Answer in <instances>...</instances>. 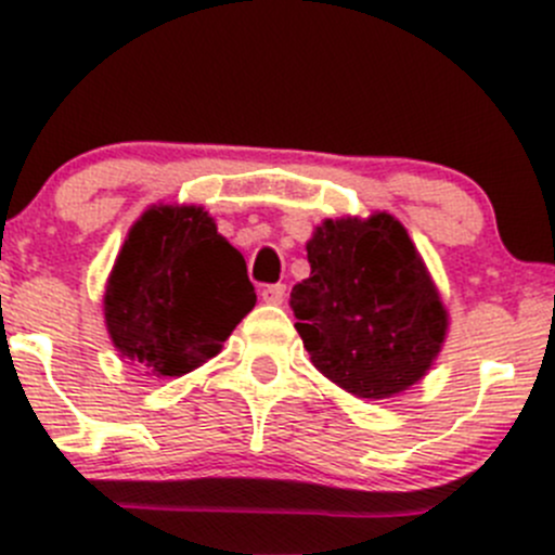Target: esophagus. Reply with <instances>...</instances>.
<instances>
[{"label":"esophagus","mask_w":555,"mask_h":555,"mask_svg":"<svg viewBox=\"0 0 555 555\" xmlns=\"http://www.w3.org/2000/svg\"><path fill=\"white\" fill-rule=\"evenodd\" d=\"M284 293H287V287H284V284H266V287L260 289V298L271 306H282Z\"/></svg>","instance_id":"1"}]
</instances>
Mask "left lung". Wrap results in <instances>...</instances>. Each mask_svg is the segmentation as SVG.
Returning a JSON list of instances; mask_svg holds the SVG:
<instances>
[{"label": "left lung", "instance_id": "left-lung-1", "mask_svg": "<svg viewBox=\"0 0 555 555\" xmlns=\"http://www.w3.org/2000/svg\"><path fill=\"white\" fill-rule=\"evenodd\" d=\"M311 276L289 306L313 367L362 400L422 382L449 330V311L400 220H324L306 244Z\"/></svg>", "mask_w": 555, "mask_h": 555}]
</instances>
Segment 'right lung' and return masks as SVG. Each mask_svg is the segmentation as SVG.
I'll list each match as a JSON object with an SVG mask.
<instances>
[{
    "mask_svg": "<svg viewBox=\"0 0 555 555\" xmlns=\"http://www.w3.org/2000/svg\"><path fill=\"white\" fill-rule=\"evenodd\" d=\"M242 251L201 206H153L128 231L104 293L115 349L150 376H184L220 354L255 309Z\"/></svg>",
    "mask_w": 555,
    "mask_h": 555,
    "instance_id": "obj_1",
    "label": "right lung"
}]
</instances>
